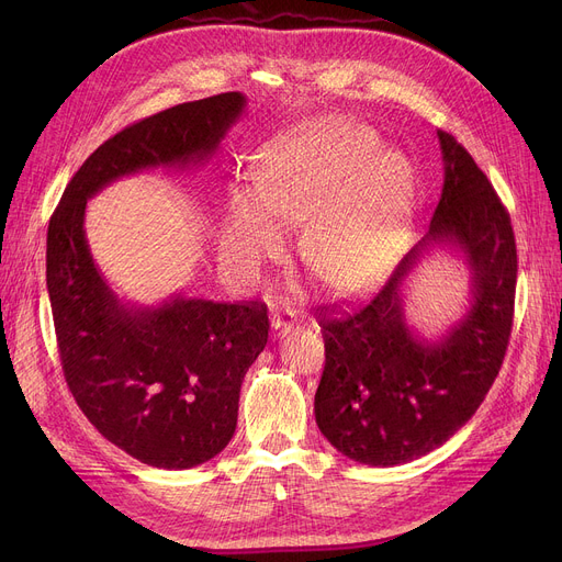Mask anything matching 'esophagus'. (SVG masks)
Here are the masks:
<instances>
[{
	"label": "esophagus",
	"instance_id": "esophagus-1",
	"mask_svg": "<svg viewBox=\"0 0 562 562\" xmlns=\"http://www.w3.org/2000/svg\"><path fill=\"white\" fill-rule=\"evenodd\" d=\"M291 330H293L291 318H284V316H273V318H271V337H273V339L286 337Z\"/></svg>",
	"mask_w": 562,
	"mask_h": 562
}]
</instances>
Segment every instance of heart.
<instances>
[{
    "label": "heart",
    "mask_w": 562,
    "mask_h": 562,
    "mask_svg": "<svg viewBox=\"0 0 562 562\" xmlns=\"http://www.w3.org/2000/svg\"><path fill=\"white\" fill-rule=\"evenodd\" d=\"M417 166L401 147L348 115H318L263 140L252 184L229 182L221 252L248 280L303 223V257L330 291L362 296L401 263L412 236Z\"/></svg>",
    "instance_id": "heart-1"
}]
</instances>
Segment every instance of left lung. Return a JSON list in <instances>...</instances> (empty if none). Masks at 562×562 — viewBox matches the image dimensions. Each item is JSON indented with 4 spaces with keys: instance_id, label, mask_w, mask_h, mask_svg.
Masks as SVG:
<instances>
[{
    "instance_id": "obj_1",
    "label": "left lung",
    "mask_w": 562,
    "mask_h": 562,
    "mask_svg": "<svg viewBox=\"0 0 562 562\" xmlns=\"http://www.w3.org/2000/svg\"><path fill=\"white\" fill-rule=\"evenodd\" d=\"M445 184L430 227L378 296L358 314L328 318L326 369L314 396L316 426L346 458L369 467L417 460L479 409L504 362L515 310L517 248L510 216L464 147L437 130ZM468 266L463 316L424 338L404 316V284L435 248Z\"/></svg>"
}]
</instances>
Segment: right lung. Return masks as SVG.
I'll return each mask as SVG.
<instances>
[{
    "instance_id": "obj_1",
    "label": "right lung",
    "mask_w": 562,
    "mask_h": 562,
    "mask_svg": "<svg viewBox=\"0 0 562 562\" xmlns=\"http://www.w3.org/2000/svg\"><path fill=\"white\" fill-rule=\"evenodd\" d=\"M246 104L244 93H221L117 132L75 172L49 221L47 293L68 387L111 445L150 467L191 469L229 445L269 316L261 303L184 293L123 301L88 248L86 202L127 175L206 164Z\"/></svg>"
}]
</instances>
